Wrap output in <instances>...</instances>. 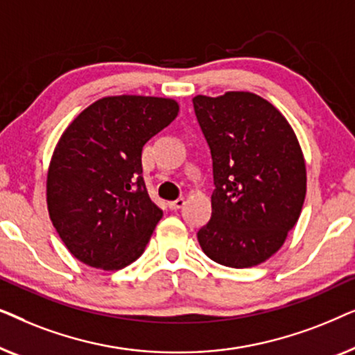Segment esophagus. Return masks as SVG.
I'll use <instances>...</instances> for the list:
<instances>
[{
	"mask_svg": "<svg viewBox=\"0 0 355 355\" xmlns=\"http://www.w3.org/2000/svg\"><path fill=\"white\" fill-rule=\"evenodd\" d=\"M184 198H176V200H173V202H168V208L169 210H179V208H182L184 207Z\"/></svg>",
	"mask_w": 355,
	"mask_h": 355,
	"instance_id": "34e87169",
	"label": "esophagus"
}]
</instances>
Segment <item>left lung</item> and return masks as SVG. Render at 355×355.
Returning <instances> with one entry per match:
<instances>
[{"mask_svg":"<svg viewBox=\"0 0 355 355\" xmlns=\"http://www.w3.org/2000/svg\"><path fill=\"white\" fill-rule=\"evenodd\" d=\"M193 110L213 159L211 218L197 232L207 257L231 268L263 263L297 223L305 159L288 119L250 92L197 95Z\"/></svg>","mask_w":355,"mask_h":355,"instance_id":"1","label":"left lung"}]
</instances>
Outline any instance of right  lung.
<instances>
[{
	"label": "right lung",
	"mask_w": 355,
	"mask_h": 355,
	"mask_svg": "<svg viewBox=\"0 0 355 355\" xmlns=\"http://www.w3.org/2000/svg\"><path fill=\"white\" fill-rule=\"evenodd\" d=\"M178 113L171 98L105 96L62 132L48 168V213L82 263L121 270L144 254L163 211L145 187L142 148Z\"/></svg>",
	"instance_id": "obj_1"
}]
</instances>
